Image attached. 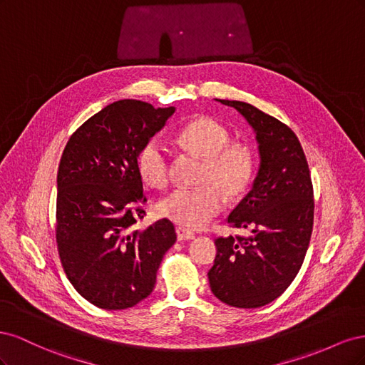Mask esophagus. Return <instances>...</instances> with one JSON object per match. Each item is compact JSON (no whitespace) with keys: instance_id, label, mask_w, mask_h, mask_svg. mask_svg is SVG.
<instances>
[{"instance_id":"obj_1","label":"esophagus","mask_w":365,"mask_h":365,"mask_svg":"<svg viewBox=\"0 0 365 365\" xmlns=\"http://www.w3.org/2000/svg\"><path fill=\"white\" fill-rule=\"evenodd\" d=\"M176 237H178V240H190L195 239V233L187 228L176 227Z\"/></svg>"}]
</instances>
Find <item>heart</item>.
I'll return each mask as SVG.
<instances>
[{"label":"heart","instance_id":"1","mask_svg":"<svg viewBox=\"0 0 365 365\" xmlns=\"http://www.w3.org/2000/svg\"><path fill=\"white\" fill-rule=\"evenodd\" d=\"M180 140L205 158L201 185L176 187L158 202V213L187 228H202L225 207L222 192L236 200L256 176V153L245 145H231V132L220 121L201 117L180 130ZM140 175L163 187L170 180L172 152L161 137H152L137 155Z\"/></svg>","mask_w":365,"mask_h":365}]
</instances>
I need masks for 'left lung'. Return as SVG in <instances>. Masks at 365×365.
<instances>
[{
	"mask_svg": "<svg viewBox=\"0 0 365 365\" xmlns=\"http://www.w3.org/2000/svg\"><path fill=\"white\" fill-rule=\"evenodd\" d=\"M233 106L256 130L260 169L251 192L228 216L251 236L217 237L210 288L228 306L260 307L280 297L300 271L314 227V187L294 130L256 106Z\"/></svg>",
	"mask_w": 365,
	"mask_h": 365,
	"instance_id": "8db88e82",
	"label": "left lung"
}]
</instances>
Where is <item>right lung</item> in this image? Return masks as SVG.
<instances>
[{
  "mask_svg": "<svg viewBox=\"0 0 365 365\" xmlns=\"http://www.w3.org/2000/svg\"><path fill=\"white\" fill-rule=\"evenodd\" d=\"M175 108L125 98L70 137L59 163L56 245L63 272L86 302L117 311L146 298L176 240L172 220L134 228L146 213L138 150Z\"/></svg>",
  "mask_w": 365,
  "mask_h": 365,
  "instance_id": "right-lung-1",
  "label": "right lung"
}]
</instances>
